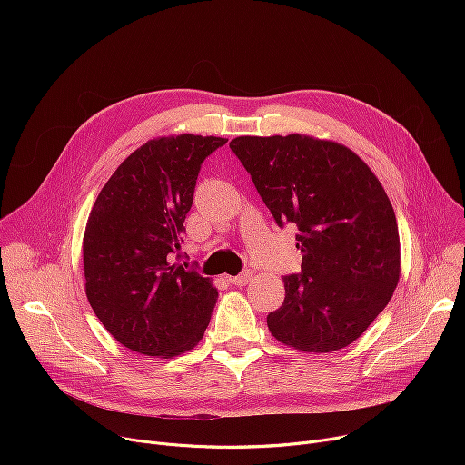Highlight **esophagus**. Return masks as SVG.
Masks as SVG:
<instances>
[{
  "instance_id": "esophagus-1",
  "label": "esophagus",
  "mask_w": 465,
  "mask_h": 465,
  "mask_svg": "<svg viewBox=\"0 0 465 465\" xmlns=\"http://www.w3.org/2000/svg\"><path fill=\"white\" fill-rule=\"evenodd\" d=\"M230 281H232L235 286H245V284L251 281V272H242V273L232 277Z\"/></svg>"
}]
</instances>
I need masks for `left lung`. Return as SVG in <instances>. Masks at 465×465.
Returning <instances> with one entry per match:
<instances>
[{"label":"left lung","mask_w":465,"mask_h":465,"mask_svg":"<svg viewBox=\"0 0 465 465\" xmlns=\"http://www.w3.org/2000/svg\"><path fill=\"white\" fill-rule=\"evenodd\" d=\"M230 149L279 228H298L302 272L267 314L281 343L333 352L368 330L400 281L396 214L373 171L351 149L307 135L235 137Z\"/></svg>","instance_id":"8db88e82"}]
</instances>
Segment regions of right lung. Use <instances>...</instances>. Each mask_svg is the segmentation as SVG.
Returning <instances> with one entry per match:
<instances>
[{"label":"right lung","mask_w":465,"mask_h":465,"mask_svg":"<svg viewBox=\"0 0 465 465\" xmlns=\"http://www.w3.org/2000/svg\"><path fill=\"white\" fill-rule=\"evenodd\" d=\"M224 137L183 134L144 143L118 165L92 207L83 241L86 298L105 330L144 356L200 343L216 290L181 256L202 163Z\"/></svg>","instance_id":"1"}]
</instances>
